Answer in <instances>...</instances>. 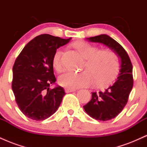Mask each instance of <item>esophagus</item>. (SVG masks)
<instances>
[{
  "instance_id": "1",
  "label": "esophagus",
  "mask_w": 147,
  "mask_h": 147,
  "mask_svg": "<svg viewBox=\"0 0 147 147\" xmlns=\"http://www.w3.org/2000/svg\"><path fill=\"white\" fill-rule=\"evenodd\" d=\"M76 89L75 88H65V92H74L75 91Z\"/></svg>"
}]
</instances>
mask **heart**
<instances>
[{"mask_svg": "<svg viewBox=\"0 0 147 147\" xmlns=\"http://www.w3.org/2000/svg\"><path fill=\"white\" fill-rule=\"evenodd\" d=\"M75 46L82 56L87 59L85 65L87 70L65 72L59 78L60 85L69 88H77L92 85L96 80L97 86L104 87L113 82L119 69V59L113 51H99L97 47L86 41L76 42ZM61 56L62 50L58 49L52 57V65L57 72L62 70Z\"/></svg>", "mask_w": 147, "mask_h": 147, "instance_id": "heart-1", "label": "heart"}]
</instances>
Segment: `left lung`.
<instances>
[{
  "label": "left lung",
  "instance_id": "left-lung-1",
  "mask_svg": "<svg viewBox=\"0 0 147 147\" xmlns=\"http://www.w3.org/2000/svg\"><path fill=\"white\" fill-rule=\"evenodd\" d=\"M87 39L106 45L113 50L121 59V68L116 82L103 92H92L91 100L84 106L86 113L93 119L110 120L120 113L127 104L133 85V65L124 48L108 35L101 34Z\"/></svg>",
  "mask_w": 147,
  "mask_h": 147
}]
</instances>
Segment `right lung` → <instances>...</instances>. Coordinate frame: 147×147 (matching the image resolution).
I'll return each mask as SVG.
<instances>
[{
    "label": "right lung",
    "mask_w": 147,
    "mask_h": 147,
    "mask_svg": "<svg viewBox=\"0 0 147 147\" xmlns=\"http://www.w3.org/2000/svg\"><path fill=\"white\" fill-rule=\"evenodd\" d=\"M64 39L48 34L31 40L22 50L13 66L11 88L21 111L33 120H44L59 107L65 91L57 86L52 57L57 49L67 44Z\"/></svg>",
    "instance_id": "add662e5"
}]
</instances>
